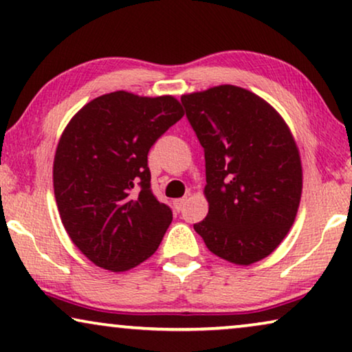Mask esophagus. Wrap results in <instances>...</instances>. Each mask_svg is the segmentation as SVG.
<instances>
[{
    "instance_id": "esophagus-1",
    "label": "esophagus",
    "mask_w": 352,
    "mask_h": 352,
    "mask_svg": "<svg viewBox=\"0 0 352 352\" xmlns=\"http://www.w3.org/2000/svg\"><path fill=\"white\" fill-rule=\"evenodd\" d=\"M186 204H187V197H184V199H177V200H175V208L177 211H181L182 208H184Z\"/></svg>"
}]
</instances>
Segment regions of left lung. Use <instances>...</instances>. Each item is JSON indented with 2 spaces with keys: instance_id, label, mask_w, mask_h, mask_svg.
<instances>
[{
  "instance_id": "8db88e82",
  "label": "left lung",
  "mask_w": 352,
  "mask_h": 352,
  "mask_svg": "<svg viewBox=\"0 0 352 352\" xmlns=\"http://www.w3.org/2000/svg\"><path fill=\"white\" fill-rule=\"evenodd\" d=\"M181 102L205 151L208 214L195 232L226 261H261L285 239L301 200L290 128L271 104L234 85L184 94Z\"/></svg>"
}]
</instances>
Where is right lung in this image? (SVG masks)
<instances>
[{"label":"right lung","instance_id":"right-lung-1","mask_svg":"<svg viewBox=\"0 0 352 352\" xmlns=\"http://www.w3.org/2000/svg\"><path fill=\"white\" fill-rule=\"evenodd\" d=\"M182 115L173 96L115 91L65 126L52 166L57 208L72 242L96 266L123 272L157 252L173 213L152 194L147 153Z\"/></svg>","mask_w":352,"mask_h":352}]
</instances>
